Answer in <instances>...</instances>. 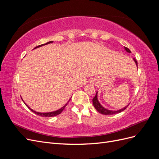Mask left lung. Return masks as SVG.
Masks as SVG:
<instances>
[{
    "instance_id": "8db88e82",
    "label": "left lung",
    "mask_w": 159,
    "mask_h": 159,
    "mask_svg": "<svg viewBox=\"0 0 159 159\" xmlns=\"http://www.w3.org/2000/svg\"><path fill=\"white\" fill-rule=\"evenodd\" d=\"M125 50L129 52V53H131V50H130L129 48H127L125 47ZM133 60L134 61V62H135L137 66V60L133 58ZM93 106L95 107V108L96 109V110L98 111L100 113H102L103 115H113V114H117V113H119L120 112L123 111H124L125 109L127 108V107H128V105L127 107H125L124 108H123L122 109H120V110H117V111H111V110H109V109H107L104 108L102 105H101L99 102V101L98 99V92L96 93V95H95V97L93 98Z\"/></svg>"
}]
</instances>
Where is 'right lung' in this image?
<instances>
[{"mask_svg":"<svg viewBox=\"0 0 159 159\" xmlns=\"http://www.w3.org/2000/svg\"><path fill=\"white\" fill-rule=\"evenodd\" d=\"M53 42L52 41H50V42H47V43H46V44H41V45H39V46H36V47H35L34 48V49L35 48H39V47H40V46H43V45H46V44H50V43H52ZM22 101H23V99H22ZM68 102L64 106H63L62 107L61 109H58V110H57V111H52V112H49V113H39V112H36V111H34L33 109H32L31 108H30L28 106V105L25 103V105H26V106L28 107V109H30L33 112V113H34L35 114H36V115H39V116H41V117H54V116H56V115H59V114H60L62 111H63V110L64 109V108L66 107V106L67 105V104L68 103Z\"/></svg>","mask_w":159,"mask_h":159,"instance_id":"right-lung-1","label":"right lung"}]
</instances>
